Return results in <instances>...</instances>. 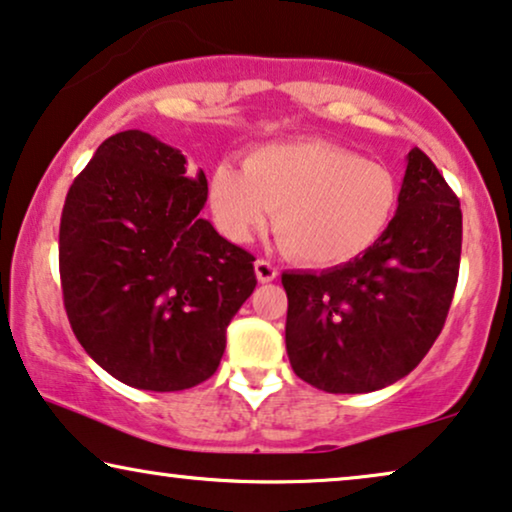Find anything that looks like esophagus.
<instances>
[{"instance_id":"obj_1","label":"esophagus","mask_w":512,"mask_h":512,"mask_svg":"<svg viewBox=\"0 0 512 512\" xmlns=\"http://www.w3.org/2000/svg\"><path fill=\"white\" fill-rule=\"evenodd\" d=\"M254 270H256V279L261 284H268L272 279H277V268L270 261H263V258H258L254 263Z\"/></svg>"}]
</instances>
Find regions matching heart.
<instances>
[{
	"label": "heart",
	"instance_id": "obj_1",
	"mask_svg": "<svg viewBox=\"0 0 512 512\" xmlns=\"http://www.w3.org/2000/svg\"><path fill=\"white\" fill-rule=\"evenodd\" d=\"M209 205L228 240L249 242L268 228L293 258L314 268L352 263L387 233L398 181L380 160L324 139L268 144L244 167L221 163L209 177Z\"/></svg>",
	"mask_w": 512,
	"mask_h": 512
}]
</instances>
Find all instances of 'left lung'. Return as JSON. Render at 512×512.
<instances>
[{"label":"left lung","instance_id":"1","mask_svg":"<svg viewBox=\"0 0 512 512\" xmlns=\"http://www.w3.org/2000/svg\"><path fill=\"white\" fill-rule=\"evenodd\" d=\"M459 258V200L415 146L394 219L373 249L282 275L293 373L328 394H368L412 373L443 331Z\"/></svg>","mask_w":512,"mask_h":512}]
</instances>
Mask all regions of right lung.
I'll return each instance as SVG.
<instances>
[{
    "mask_svg": "<svg viewBox=\"0 0 512 512\" xmlns=\"http://www.w3.org/2000/svg\"><path fill=\"white\" fill-rule=\"evenodd\" d=\"M207 179L142 130L104 139L69 186L60 279L90 359L146 391H181L219 368L226 328L256 289V258L200 219Z\"/></svg>",
    "mask_w": 512,
    "mask_h": 512,
    "instance_id": "obj_1",
    "label": "right lung"
}]
</instances>
